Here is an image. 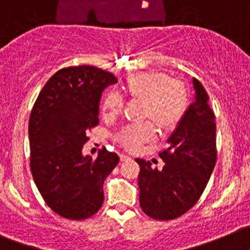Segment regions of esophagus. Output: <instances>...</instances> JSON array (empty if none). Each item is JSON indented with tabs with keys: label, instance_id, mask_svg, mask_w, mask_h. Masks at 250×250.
I'll list each match as a JSON object with an SVG mask.
<instances>
[{
	"label": "esophagus",
	"instance_id": "esophagus-1",
	"mask_svg": "<svg viewBox=\"0 0 250 250\" xmlns=\"http://www.w3.org/2000/svg\"><path fill=\"white\" fill-rule=\"evenodd\" d=\"M129 159H132V158H130L129 156H127V154H121V161H122V162L129 161Z\"/></svg>",
	"mask_w": 250,
	"mask_h": 250
}]
</instances>
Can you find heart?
I'll list each match as a JSON object with an SVG mask.
<instances>
[{
    "instance_id": "b5f03b06",
    "label": "heart",
    "mask_w": 250,
    "mask_h": 250,
    "mask_svg": "<svg viewBox=\"0 0 250 250\" xmlns=\"http://www.w3.org/2000/svg\"><path fill=\"white\" fill-rule=\"evenodd\" d=\"M123 92L134 101L143 102V116L152 118L162 129H169L181 121L187 108V93L177 81L168 80L163 73L143 72L134 75L123 86ZM123 100L118 92L105 94L102 103L104 117H114L122 109ZM156 137V130L150 123H137L123 128L118 141L125 148L136 150L146 142Z\"/></svg>"
}]
</instances>
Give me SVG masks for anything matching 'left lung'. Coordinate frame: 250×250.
Returning <instances> with one entry per match:
<instances>
[{"label": "left lung", "instance_id": "left-lung-1", "mask_svg": "<svg viewBox=\"0 0 250 250\" xmlns=\"http://www.w3.org/2000/svg\"><path fill=\"white\" fill-rule=\"evenodd\" d=\"M194 101L159 153L164 166L153 168L145 159H136L139 204L157 220H170L188 212L206 189L217 161L215 117L202 83L193 78Z\"/></svg>", "mask_w": 250, "mask_h": 250}]
</instances>
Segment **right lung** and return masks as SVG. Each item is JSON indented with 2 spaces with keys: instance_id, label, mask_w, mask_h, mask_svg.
<instances>
[{
  "instance_id": "1",
  "label": "right lung",
  "mask_w": 250,
  "mask_h": 250,
  "mask_svg": "<svg viewBox=\"0 0 250 250\" xmlns=\"http://www.w3.org/2000/svg\"><path fill=\"white\" fill-rule=\"evenodd\" d=\"M117 83L93 66L60 69L38 94L28 123L31 172L47 206L61 217L82 220L102 207L103 183L120 157L103 148L83 156L87 132L100 122L102 92Z\"/></svg>"
}]
</instances>
